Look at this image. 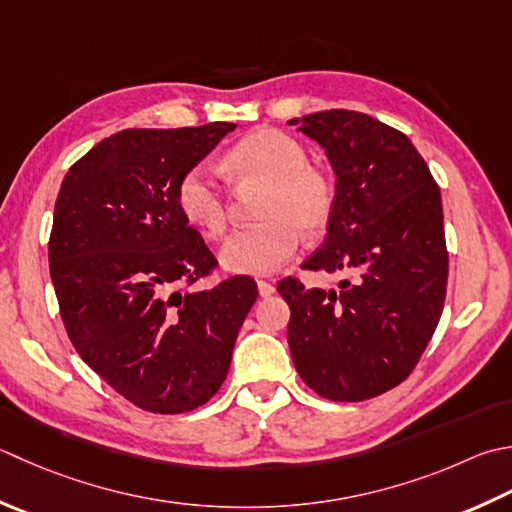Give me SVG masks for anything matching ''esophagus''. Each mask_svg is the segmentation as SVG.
Returning <instances> with one entry per match:
<instances>
[{
	"label": "esophagus",
	"mask_w": 512,
	"mask_h": 512,
	"mask_svg": "<svg viewBox=\"0 0 512 512\" xmlns=\"http://www.w3.org/2000/svg\"><path fill=\"white\" fill-rule=\"evenodd\" d=\"M257 290H259V295H262V297H270L275 293V284L266 282V279H257Z\"/></svg>",
	"instance_id": "esophagus-1"
}]
</instances>
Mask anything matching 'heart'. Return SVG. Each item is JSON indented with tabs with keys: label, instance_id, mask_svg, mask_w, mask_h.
<instances>
[{
	"label": "heart",
	"instance_id": "heart-1",
	"mask_svg": "<svg viewBox=\"0 0 512 512\" xmlns=\"http://www.w3.org/2000/svg\"><path fill=\"white\" fill-rule=\"evenodd\" d=\"M304 144L277 128H257L224 157V170L239 184L264 186L257 206L262 222L228 237L219 259L239 275H270L295 255L299 233L317 237L335 210V186L315 166ZM177 206L188 224L210 239L224 235L228 202L215 170L188 168L177 184Z\"/></svg>",
	"mask_w": 512,
	"mask_h": 512
}]
</instances>
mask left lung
I'll list each match as a JSON object with an SVG mask.
<instances>
[{
	"instance_id": "1",
	"label": "left lung",
	"mask_w": 512,
	"mask_h": 512,
	"mask_svg": "<svg viewBox=\"0 0 512 512\" xmlns=\"http://www.w3.org/2000/svg\"><path fill=\"white\" fill-rule=\"evenodd\" d=\"M288 124L324 146L337 175L326 239L302 268L350 275L337 290L277 284L290 355L317 395L364 402L413 373L442 317V195L410 139L375 117L333 108Z\"/></svg>"
}]
</instances>
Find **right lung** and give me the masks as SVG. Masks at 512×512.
Wrapping results in <instances>:
<instances>
[{
    "label": "right lung",
    "mask_w": 512,
    "mask_h": 512,
    "mask_svg": "<svg viewBox=\"0 0 512 512\" xmlns=\"http://www.w3.org/2000/svg\"><path fill=\"white\" fill-rule=\"evenodd\" d=\"M235 124L126 128L70 166L48 242L59 313L79 357L130 404L175 415L224 384L235 339L257 299L217 268L177 206V184Z\"/></svg>",
    "instance_id": "1"
}]
</instances>
